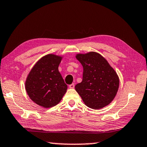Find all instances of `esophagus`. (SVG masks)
<instances>
[{"instance_id":"esophagus-1","label":"esophagus","mask_w":147,"mask_h":147,"mask_svg":"<svg viewBox=\"0 0 147 147\" xmlns=\"http://www.w3.org/2000/svg\"><path fill=\"white\" fill-rule=\"evenodd\" d=\"M74 87H75V85H74V84H72L69 85V88L70 89H74Z\"/></svg>"}]
</instances>
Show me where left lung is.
Masks as SVG:
<instances>
[{"mask_svg": "<svg viewBox=\"0 0 147 147\" xmlns=\"http://www.w3.org/2000/svg\"><path fill=\"white\" fill-rule=\"evenodd\" d=\"M76 59L84 67L82 82L75 86L85 105L101 109L111 103L117 93L119 78L104 57L95 52L78 54Z\"/></svg>", "mask_w": 147, "mask_h": 147, "instance_id": "1", "label": "left lung"}]
</instances>
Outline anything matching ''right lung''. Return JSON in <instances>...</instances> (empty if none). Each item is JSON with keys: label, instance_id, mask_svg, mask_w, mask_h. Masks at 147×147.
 <instances>
[{"label": "right lung", "instance_id": "1", "mask_svg": "<svg viewBox=\"0 0 147 147\" xmlns=\"http://www.w3.org/2000/svg\"><path fill=\"white\" fill-rule=\"evenodd\" d=\"M62 56L50 54L40 58L28 75L25 89L32 101L39 106L50 108L58 104L67 86L58 67Z\"/></svg>", "mask_w": 147, "mask_h": 147}]
</instances>
